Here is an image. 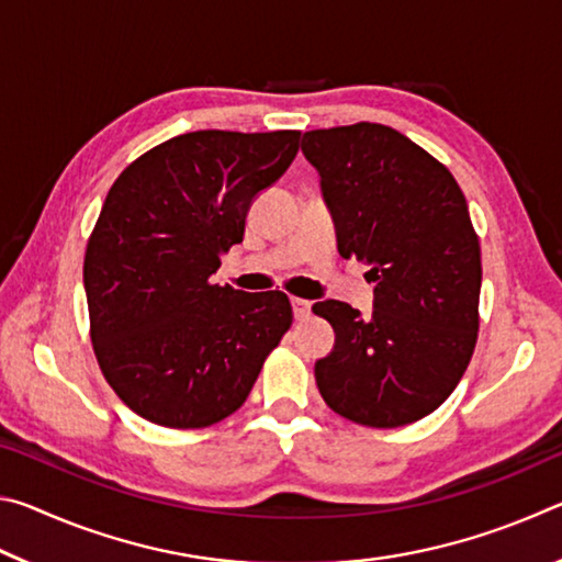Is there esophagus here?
<instances>
[{
    "mask_svg": "<svg viewBox=\"0 0 562 562\" xmlns=\"http://www.w3.org/2000/svg\"><path fill=\"white\" fill-rule=\"evenodd\" d=\"M292 310H294V319H307L310 312H312V304L307 300H300V297H292Z\"/></svg>",
    "mask_w": 562,
    "mask_h": 562,
    "instance_id": "esophagus-1",
    "label": "esophagus"
}]
</instances>
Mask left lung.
I'll return each mask as SVG.
<instances>
[{
    "instance_id": "8db88e82",
    "label": "left lung",
    "mask_w": 562,
    "mask_h": 562,
    "mask_svg": "<svg viewBox=\"0 0 562 562\" xmlns=\"http://www.w3.org/2000/svg\"><path fill=\"white\" fill-rule=\"evenodd\" d=\"M302 154L319 170L341 258L369 265L374 312L317 302L335 349L315 364L331 412L396 429L451 396L479 339L481 245L451 170L382 123L317 128Z\"/></svg>"
}]
</instances>
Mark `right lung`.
<instances>
[{
  "instance_id": "right-lung-1",
  "label": "right lung",
  "mask_w": 562,
  "mask_h": 562,
  "mask_svg": "<svg viewBox=\"0 0 562 562\" xmlns=\"http://www.w3.org/2000/svg\"><path fill=\"white\" fill-rule=\"evenodd\" d=\"M297 150L300 131H193L111 186L83 258L89 331L106 382L146 422L205 429L235 414L292 327L284 292L211 274Z\"/></svg>"
}]
</instances>
